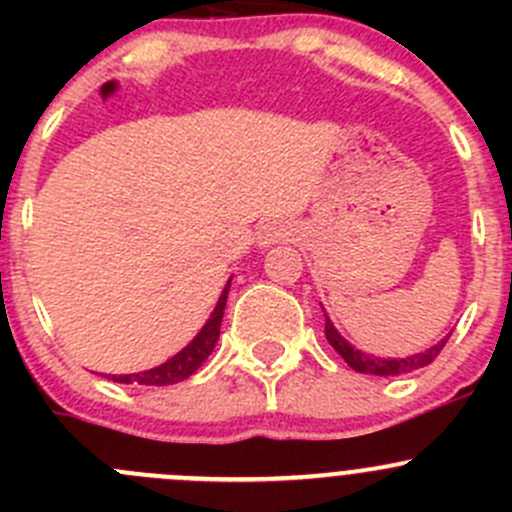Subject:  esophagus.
I'll list each match as a JSON object with an SVG mask.
<instances>
[{"label":"esophagus","mask_w":512,"mask_h":512,"mask_svg":"<svg viewBox=\"0 0 512 512\" xmlns=\"http://www.w3.org/2000/svg\"><path fill=\"white\" fill-rule=\"evenodd\" d=\"M289 235H292V230H289L285 223H267L260 227V232H257V245L260 247L277 245V242L287 240Z\"/></svg>","instance_id":"esophagus-1"}]
</instances>
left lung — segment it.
Segmentation results:
<instances>
[{"instance_id": "left-lung-1", "label": "left lung", "mask_w": 512, "mask_h": 512, "mask_svg": "<svg viewBox=\"0 0 512 512\" xmlns=\"http://www.w3.org/2000/svg\"><path fill=\"white\" fill-rule=\"evenodd\" d=\"M327 322H324V334H327V342L332 344L334 352H339L344 361H347L349 366H352L354 371H359V374H374V376H399V374H411V371L421 369V366H428L433 359H436L438 354H441V349L446 347L448 342V334L446 339H441L438 344H433L431 349H426V352L421 354H414V356H406V359H381V356H374V354H364L361 349H354L352 344L347 342V339L342 337V334L334 329L332 319L324 317Z\"/></svg>"}]
</instances>
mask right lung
<instances>
[{"label":"right lung","mask_w":512,"mask_h":512,"mask_svg":"<svg viewBox=\"0 0 512 512\" xmlns=\"http://www.w3.org/2000/svg\"><path fill=\"white\" fill-rule=\"evenodd\" d=\"M227 292H230V282L225 285L218 304H215L213 314H210V319L205 322V327L195 334V339L188 344V347L180 349L175 356H170L165 364L153 366V369L148 371H138V374H121V376L108 374V379L118 381V384L168 386V384H178V381L188 379L190 374H195V371L200 369V364H203V361L210 356V352H213L215 342H218L220 337V324H223Z\"/></svg>","instance_id":"add662e5"}]
</instances>
